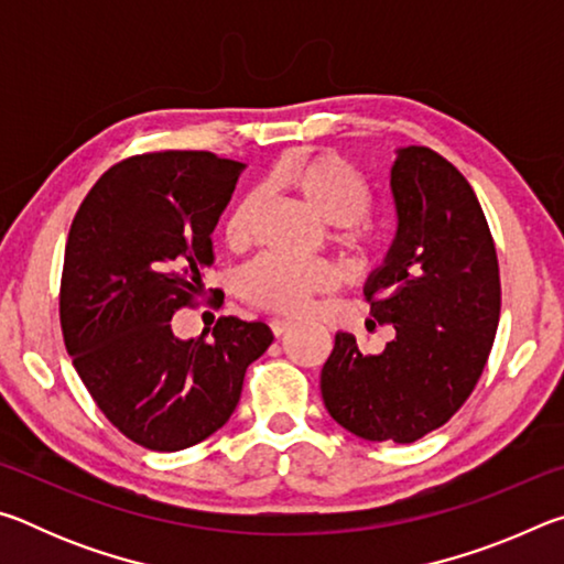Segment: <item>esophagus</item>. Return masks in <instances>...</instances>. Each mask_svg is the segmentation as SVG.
Wrapping results in <instances>:
<instances>
[{
	"label": "esophagus",
	"mask_w": 564,
	"mask_h": 564,
	"mask_svg": "<svg viewBox=\"0 0 564 564\" xmlns=\"http://www.w3.org/2000/svg\"><path fill=\"white\" fill-rule=\"evenodd\" d=\"M295 326V323L291 321V318H273L271 321V330H273V336H283L285 330H291Z\"/></svg>",
	"instance_id": "34e87169"
}]
</instances>
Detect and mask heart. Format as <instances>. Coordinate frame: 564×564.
Returning <instances> with one entry per match:
<instances>
[{
    "label": "heart",
    "mask_w": 564,
    "mask_h": 564,
    "mask_svg": "<svg viewBox=\"0 0 564 564\" xmlns=\"http://www.w3.org/2000/svg\"><path fill=\"white\" fill-rule=\"evenodd\" d=\"M269 191H285L316 214L321 221L336 226L333 243L352 256H366L373 246L368 228L358 226L373 206V191L360 171L330 151L301 156L275 166L265 178ZM261 196L248 194L224 224V243L231 251H243L253 241V221ZM338 283V269L326 259L289 261L279 256H263L243 275V295L248 303L263 311L299 316L308 308L316 293L330 291Z\"/></svg>",
    "instance_id": "obj_1"
}]
</instances>
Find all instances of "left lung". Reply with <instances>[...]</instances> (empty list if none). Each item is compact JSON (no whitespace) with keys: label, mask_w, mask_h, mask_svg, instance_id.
<instances>
[{"label":"left lung","mask_w":564,"mask_h":564,"mask_svg":"<svg viewBox=\"0 0 564 564\" xmlns=\"http://www.w3.org/2000/svg\"><path fill=\"white\" fill-rule=\"evenodd\" d=\"M398 228L366 299L395 328L368 356L336 333L321 370L330 417L362 441L415 443L470 398L500 321V269L473 186L427 147L398 149L390 166Z\"/></svg>","instance_id":"obj_1"}]
</instances>
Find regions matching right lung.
<instances>
[{"label":"right lung","instance_id":"obj_1","mask_svg":"<svg viewBox=\"0 0 564 564\" xmlns=\"http://www.w3.org/2000/svg\"><path fill=\"white\" fill-rule=\"evenodd\" d=\"M243 169L208 151L123 159L72 221L59 293L66 350L111 425L149 451H184L224 427L246 368L273 340L265 323L236 316L218 318L212 340H184L171 326L202 295L212 234Z\"/></svg>","mask_w":564,"mask_h":564}]
</instances>
